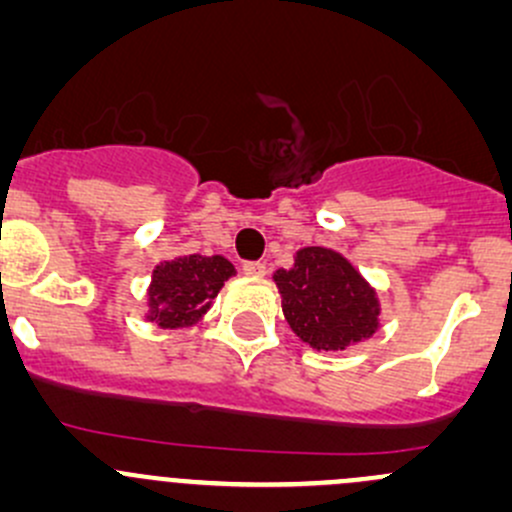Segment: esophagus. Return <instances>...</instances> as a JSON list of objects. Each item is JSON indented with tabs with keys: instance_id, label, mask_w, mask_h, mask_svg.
Masks as SVG:
<instances>
[{
	"instance_id": "1",
	"label": "esophagus",
	"mask_w": 512,
	"mask_h": 512,
	"mask_svg": "<svg viewBox=\"0 0 512 512\" xmlns=\"http://www.w3.org/2000/svg\"><path fill=\"white\" fill-rule=\"evenodd\" d=\"M242 272L247 274V277H265V265H262V262H245V265H242Z\"/></svg>"
}]
</instances>
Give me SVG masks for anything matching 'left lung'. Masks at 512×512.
<instances>
[{"label": "left lung", "instance_id": "8db88e82", "mask_svg": "<svg viewBox=\"0 0 512 512\" xmlns=\"http://www.w3.org/2000/svg\"><path fill=\"white\" fill-rule=\"evenodd\" d=\"M287 324L316 351H343L378 331L375 289L326 247H304L292 270L274 272Z\"/></svg>", "mask_w": 512, "mask_h": 512}]
</instances>
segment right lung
<instances>
[{
  "label": "right lung",
  "instance_id": "obj_1",
  "mask_svg": "<svg viewBox=\"0 0 512 512\" xmlns=\"http://www.w3.org/2000/svg\"><path fill=\"white\" fill-rule=\"evenodd\" d=\"M233 274L235 267L220 255H184L161 262L149 284L147 319L161 328L196 324Z\"/></svg>",
  "mask_w": 512,
  "mask_h": 512
}]
</instances>
